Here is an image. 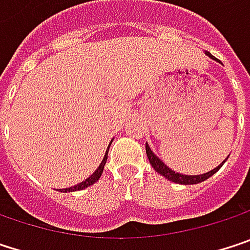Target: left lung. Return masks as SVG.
I'll use <instances>...</instances> for the list:
<instances>
[{
	"label": "left lung",
	"instance_id": "1",
	"mask_svg": "<svg viewBox=\"0 0 250 250\" xmlns=\"http://www.w3.org/2000/svg\"><path fill=\"white\" fill-rule=\"evenodd\" d=\"M206 55L208 56V58H211L213 61L216 59L211 53H208V52H206ZM146 155H147V159H149V162H150V165L153 167V169L158 172V174H161L162 176H165L167 179H169V181H172V182H176V184H181V185H194V184H200V182H203V181H206V179H208L210 176H213V175L216 174L220 168H222V165L225 164L226 161H227V158H226L225 161L219 165V167H216L214 169H211V171H208V172H206V174H201V175H184V174H179V172H175L172 171L169 167H167L155 153H153V150L150 149V146L146 143Z\"/></svg>",
	"mask_w": 250,
	"mask_h": 250
}]
</instances>
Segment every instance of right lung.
<instances>
[{
  "label": "right lung",
  "instance_id": "1",
  "mask_svg": "<svg viewBox=\"0 0 250 250\" xmlns=\"http://www.w3.org/2000/svg\"><path fill=\"white\" fill-rule=\"evenodd\" d=\"M113 143V140L110 142V145ZM110 145H108V147H107V150H105V155H104V158H103V161H101V164H100V167L95 169V172L92 175H89L85 181H82V182H79V184H76L74 187H69V188H63V189H61V192H74V191H81V189H85V188H88V187H91L92 184H95L98 179H100V176L103 175V171H104V167H105V162H107V156H108V149H110Z\"/></svg>",
  "mask_w": 250,
  "mask_h": 250
}]
</instances>
